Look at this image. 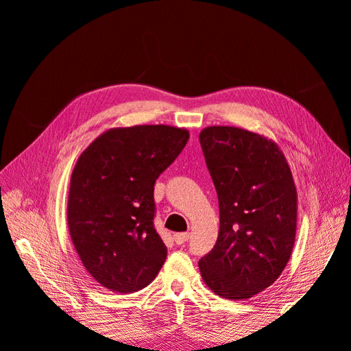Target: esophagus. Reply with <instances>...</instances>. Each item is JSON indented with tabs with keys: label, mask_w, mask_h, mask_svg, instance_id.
Returning a JSON list of instances; mask_svg holds the SVG:
<instances>
[{
	"label": "esophagus",
	"mask_w": 351,
	"mask_h": 351,
	"mask_svg": "<svg viewBox=\"0 0 351 351\" xmlns=\"http://www.w3.org/2000/svg\"><path fill=\"white\" fill-rule=\"evenodd\" d=\"M189 232H177V234H174V240L177 244H184L189 240Z\"/></svg>",
	"instance_id": "obj_1"
}]
</instances>
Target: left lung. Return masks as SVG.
Returning <instances> with one entry per match:
<instances>
[{
  "instance_id": "obj_1",
  "label": "left lung",
  "mask_w": 351,
  "mask_h": 351,
  "mask_svg": "<svg viewBox=\"0 0 351 351\" xmlns=\"http://www.w3.org/2000/svg\"><path fill=\"white\" fill-rule=\"evenodd\" d=\"M199 142L219 205L215 246L199 261L205 284L241 300L277 281L294 246L297 192L274 142L237 127L212 125Z\"/></svg>"
}]
</instances>
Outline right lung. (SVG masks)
Instances as JSON below:
<instances>
[{
  "label": "right lung",
  "mask_w": 351,
  "mask_h": 351,
  "mask_svg": "<svg viewBox=\"0 0 351 351\" xmlns=\"http://www.w3.org/2000/svg\"><path fill=\"white\" fill-rule=\"evenodd\" d=\"M187 141V130L171 125L112 129L77 159L70 236L84 268L111 291L142 290L162 268L167 246L154 226V186Z\"/></svg>",
  "instance_id": "obj_1"
}]
</instances>
